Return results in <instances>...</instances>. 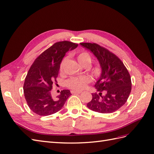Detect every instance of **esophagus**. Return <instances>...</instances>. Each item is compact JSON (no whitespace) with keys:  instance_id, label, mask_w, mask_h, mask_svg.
I'll list each match as a JSON object with an SVG mask.
<instances>
[{"instance_id":"1","label":"esophagus","mask_w":154,"mask_h":154,"mask_svg":"<svg viewBox=\"0 0 154 154\" xmlns=\"http://www.w3.org/2000/svg\"><path fill=\"white\" fill-rule=\"evenodd\" d=\"M71 93L72 94H81V91H75V90H72L71 91Z\"/></svg>"}]
</instances>
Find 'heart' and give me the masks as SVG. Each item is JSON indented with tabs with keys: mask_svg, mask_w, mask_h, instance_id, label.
I'll use <instances>...</instances> for the list:
<instances>
[{
	"mask_svg": "<svg viewBox=\"0 0 154 154\" xmlns=\"http://www.w3.org/2000/svg\"><path fill=\"white\" fill-rule=\"evenodd\" d=\"M77 58L78 62L83 66H88L92 61L90 54L87 52H85V51L79 53L77 54ZM66 59V58H64L60 63V70L61 72L63 69V67H64ZM90 81H91V78L88 75L73 77L70 78L69 79L66 81V85L68 88L71 89L79 91V90H81L83 89L86 86V84L89 83Z\"/></svg>",
	"mask_w": 154,
	"mask_h": 154,
	"instance_id": "heart-1",
	"label": "heart"
}]
</instances>
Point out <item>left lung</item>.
I'll return each mask as SVG.
<instances>
[{"mask_svg":"<svg viewBox=\"0 0 154 154\" xmlns=\"http://www.w3.org/2000/svg\"><path fill=\"white\" fill-rule=\"evenodd\" d=\"M95 55L101 68V74L95 84L99 94L92 93L87 103L92 111L100 113L116 111L127 101L131 90V77L124 63L116 55L97 43H81ZM103 91L105 94H102Z\"/></svg>","mask_w":154,"mask_h":154,"instance_id":"1","label":"left lung"}]
</instances>
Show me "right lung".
Masks as SVG:
<instances>
[{
    "mask_svg": "<svg viewBox=\"0 0 154 154\" xmlns=\"http://www.w3.org/2000/svg\"><path fill=\"white\" fill-rule=\"evenodd\" d=\"M78 46L76 43L63 41L54 43L33 62L27 73L23 91L27 105L39 116H49L59 111L72 95L63 90L60 95H53L52 88L57 83L60 65L66 53Z\"/></svg>",
    "mask_w": 154,
    "mask_h": 154,
    "instance_id": "add662e5",
    "label": "right lung"
}]
</instances>
